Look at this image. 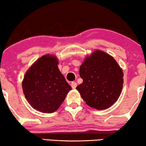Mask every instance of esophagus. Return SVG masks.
Returning a JSON list of instances; mask_svg holds the SVG:
<instances>
[{
    "mask_svg": "<svg viewBox=\"0 0 146 146\" xmlns=\"http://www.w3.org/2000/svg\"><path fill=\"white\" fill-rule=\"evenodd\" d=\"M71 86H72V88L73 89H75L76 88V86H77V84H76V82H72V83H71Z\"/></svg>",
    "mask_w": 146,
    "mask_h": 146,
    "instance_id": "1",
    "label": "esophagus"
}]
</instances>
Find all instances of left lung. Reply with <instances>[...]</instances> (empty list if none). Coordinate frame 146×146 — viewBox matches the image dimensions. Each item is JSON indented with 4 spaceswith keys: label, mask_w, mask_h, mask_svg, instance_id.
Masks as SVG:
<instances>
[{
    "label": "left lung",
    "mask_w": 146,
    "mask_h": 146,
    "mask_svg": "<svg viewBox=\"0 0 146 146\" xmlns=\"http://www.w3.org/2000/svg\"><path fill=\"white\" fill-rule=\"evenodd\" d=\"M83 82L76 89L91 108H108L120 95L123 87V72L111 56L96 50L86 58L80 68Z\"/></svg>",
    "instance_id": "left-lung-1"
}]
</instances>
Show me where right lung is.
Returning a JSON list of instances; mask_svg holds the SVG:
<instances>
[{"label":"right lung","mask_w":146,"mask_h":146,"mask_svg":"<svg viewBox=\"0 0 146 146\" xmlns=\"http://www.w3.org/2000/svg\"><path fill=\"white\" fill-rule=\"evenodd\" d=\"M58 64L57 58L52 55L43 56L24 77L23 90L26 99L33 108L41 112L56 111L72 90Z\"/></svg>","instance_id":"add662e5"}]
</instances>
